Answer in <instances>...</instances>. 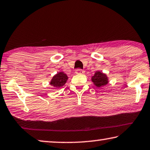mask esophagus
Returning a JSON list of instances; mask_svg holds the SVG:
<instances>
[{"label": "esophagus", "instance_id": "esophagus-1", "mask_svg": "<svg viewBox=\"0 0 150 150\" xmlns=\"http://www.w3.org/2000/svg\"><path fill=\"white\" fill-rule=\"evenodd\" d=\"M85 71L81 69H76L75 71V73H77V74H83V73H84Z\"/></svg>", "mask_w": 150, "mask_h": 150}]
</instances>
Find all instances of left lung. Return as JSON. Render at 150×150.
Instances as JSON below:
<instances>
[{
  "label": "left lung",
  "mask_w": 150,
  "mask_h": 150,
  "mask_svg": "<svg viewBox=\"0 0 150 150\" xmlns=\"http://www.w3.org/2000/svg\"><path fill=\"white\" fill-rule=\"evenodd\" d=\"M92 81L97 87H101L108 84V79L105 74L101 73L100 71H97L91 78Z\"/></svg>",
  "instance_id": "obj_1"
}]
</instances>
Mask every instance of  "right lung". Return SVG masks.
Listing matches in <instances>:
<instances>
[{
  "mask_svg": "<svg viewBox=\"0 0 150 150\" xmlns=\"http://www.w3.org/2000/svg\"><path fill=\"white\" fill-rule=\"evenodd\" d=\"M67 79V75L65 74V73L63 72L58 73L57 74L54 75L53 77L50 84H51L52 86L55 87V89H57V88H59L63 86V85L65 84V83Z\"/></svg>",
  "mask_w": 150,
  "mask_h": 150,
  "instance_id": "add662e5",
  "label": "right lung"
}]
</instances>
